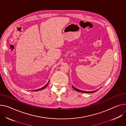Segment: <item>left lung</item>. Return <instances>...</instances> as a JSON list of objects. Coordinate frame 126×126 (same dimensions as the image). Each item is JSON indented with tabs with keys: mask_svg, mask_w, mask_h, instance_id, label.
<instances>
[{
	"mask_svg": "<svg viewBox=\"0 0 126 126\" xmlns=\"http://www.w3.org/2000/svg\"><path fill=\"white\" fill-rule=\"evenodd\" d=\"M72 88H73L75 90H76V91H78V92H80V93H94V92H96V91H97L98 89H99L101 88V87H100L99 89H96V90H94V91H83V90H80V89H77V88H75V87H74L73 85H72Z\"/></svg>",
	"mask_w": 126,
	"mask_h": 126,
	"instance_id": "left-lung-1",
	"label": "left lung"
}]
</instances>
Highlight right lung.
Wrapping results in <instances>:
<instances>
[{
	"mask_svg": "<svg viewBox=\"0 0 126 126\" xmlns=\"http://www.w3.org/2000/svg\"><path fill=\"white\" fill-rule=\"evenodd\" d=\"M49 82L47 83V84L46 85H45L43 87H42V88H40V89H36V90H31V91H39V90H42V89H44L45 88H46L47 87V86L48 85V83H49Z\"/></svg>",
	"mask_w": 126,
	"mask_h": 126,
	"instance_id": "right-lung-1",
	"label": "right lung"
}]
</instances>
